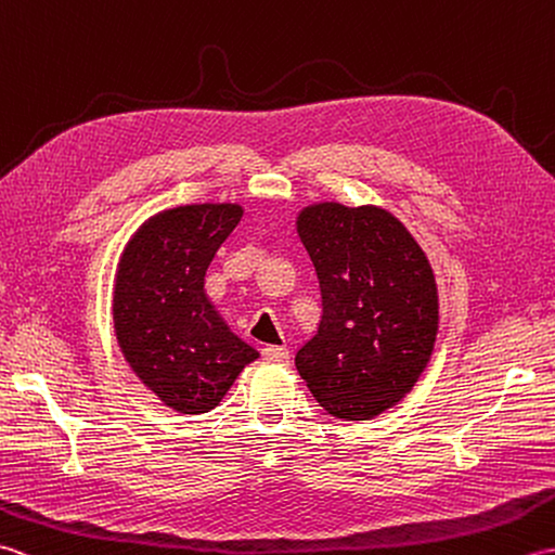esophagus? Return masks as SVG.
Here are the masks:
<instances>
[{
    "label": "esophagus",
    "instance_id": "1",
    "mask_svg": "<svg viewBox=\"0 0 555 555\" xmlns=\"http://www.w3.org/2000/svg\"><path fill=\"white\" fill-rule=\"evenodd\" d=\"M262 358L269 362H288L291 352L286 346H264L262 348Z\"/></svg>",
    "mask_w": 555,
    "mask_h": 555
}]
</instances>
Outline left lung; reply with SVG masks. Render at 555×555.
<instances>
[{"label": "left lung", "instance_id": "obj_1", "mask_svg": "<svg viewBox=\"0 0 555 555\" xmlns=\"http://www.w3.org/2000/svg\"><path fill=\"white\" fill-rule=\"evenodd\" d=\"M298 233L320 279L322 322L296 367L328 415L370 420L427 367L439 324L431 267L379 207L312 205Z\"/></svg>", "mask_w": 555, "mask_h": 555}]
</instances>
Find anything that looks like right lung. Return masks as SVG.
Here are the masks:
<instances>
[{
	"label": "right lung",
	"mask_w": 555,
	"mask_h": 555,
	"mask_svg": "<svg viewBox=\"0 0 555 555\" xmlns=\"http://www.w3.org/2000/svg\"><path fill=\"white\" fill-rule=\"evenodd\" d=\"M241 217L238 205L167 209L133 235L121 257L116 338L140 382L181 415L217 408L257 358L205 296L207 267Z\"/></svg>",
	"instance_id": "1"
}]
</instances>
